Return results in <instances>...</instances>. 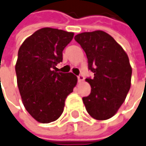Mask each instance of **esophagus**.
I'll use <instances>...</instances> for the list:
<instances>
[{"label": "esophagus", "instance_id": "34e87169", "mask_svg": "<svg viewBox=\"0 0 146 146\" xmlns=\"http://www.w3.org/2000/svg\"><path fill=\"white\" fill-rule=\"evenodd\" d=\"M78 82H83L84 80V76L82 75V74H79L78 76Z\"/></svg>", "mask_w": 146, "mask_h": 146}]
</instances>
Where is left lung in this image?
<instances>
[{
	"mask_svg": "<svg viewBox=\"0 0 146 146\" xmlns=\"http://www.w3.org/2000/svg\"><path fill=\"white\" fill-rule=\"evenodd\" d=\"M74 39L85 52L88 70L94 73V78H86L91 93L83 102L94 119H108L118 111L130 88L132 68L129 58L112 36L103 31L78 34Z\"/></svg>",
	"mask_w": 146,
	"mask_h": 146,
	"instance_id": "obj_1",
	"label": "left lung"
}]
</instances>
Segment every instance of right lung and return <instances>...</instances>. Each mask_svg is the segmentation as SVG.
Returning <instances> with one entry per match:
<instances>
[{
    "instance_id": "add662e5",
    "label": "right lung",
    "mask_w": 146,
    "mask_h": 146,
    "mask_svg": "<svg viewBox=\"0 0 146 146\" xmlns=\"http://www.w3.org/2000/svg\"><path fill=\"white\" fill-rule=\"evenodd\" d=\"M73 37V33L45 27L27 38L19 48L17 86L24 107L38 122L58 119L77 84L78 78L72 73L54 70L62 62V51Z\"/></svg>"
}]
</instances>
